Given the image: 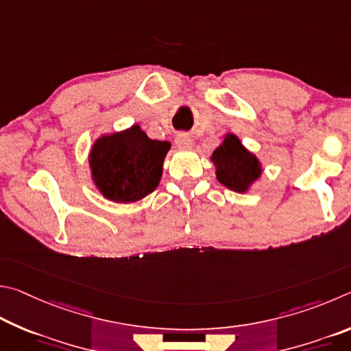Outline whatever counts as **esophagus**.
<instances>
[{
	"label": "esophagus",
	"mask_w": 351,
	"mask_h": 351,
	"mask_svg": "<svg viewBox=\"0 0 351 351\" xmlns=\"http://www.w3.org/2000/svg\"><path fill=\"white\" fill-rule=\"evenodd\" d=\"M176 146L179 149H189V147H193V138L188 134H179L176 137Z\"/></svg>",
	"instance_id": "34e87169"
}]
</instances>
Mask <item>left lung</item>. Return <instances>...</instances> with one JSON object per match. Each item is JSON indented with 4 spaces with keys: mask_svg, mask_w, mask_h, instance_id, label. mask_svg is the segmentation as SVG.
I'll return each instance as SVG.
<instances>
[{
    "mask_svg": "<svg viewBox=\"0 0 351 351\" xmlns=\"http://www.w3.org/2000/svg\"><path fill=\"white\" fill-rule=\"evenodd\" d=\"M210 160L220 185L245 194L262 177V162L254 152L242 145L236 134H225L223 141L213 151Z\"/></svg>",
    "mask_w": 351,
    "mask_h": 351,
    "instance_id": "8db88e82",
    "label": "left lung"
}]
</instances>
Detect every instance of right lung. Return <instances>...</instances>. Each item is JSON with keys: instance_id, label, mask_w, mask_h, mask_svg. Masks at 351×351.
I'll use <instances>...</instances> for the list:
<instances>
[{"instance_id": "1", "label": "right lung", "mask_w": 351, "mask_h": 351, "mask_svg": "<svg viewBox=\"0 0 351 351\" xmlns=\"http://www.w3.org/2000/svg\"><path fill=\"white\" fill-rule=\"evenodd\" d=\"M169 147L168 141L147 137L138 125L101 134L89 149L90 180L114 204L141 200L162 180Z\"/></svg>"}]
</instances>
